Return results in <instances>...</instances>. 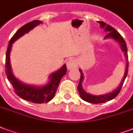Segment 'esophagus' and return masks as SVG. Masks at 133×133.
<instances>
[{
	"mask_svg": "<svg viewBox=\"0 0 133 133\" xmlns=\"http://www.w3.org/2000/svg\"><path fill=\"white\" fill-rule=\"evenodd\" d=\"M77 66V62L74 59H71L68 61L66 63V67L68 70H71L72 69H74Z\"/></svg>",
	"mask_w": 133,
	"mask_h": 133,
	"instance_id": "esophagus-1",
	"label": "esophagus"
}]
</instances>
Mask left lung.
<instances>
[{
    "label": "left lung",
    "instance_id": "obj_1",
    "mask_svg": "<svg viewBox=\"0 0 133 133\" xmlns=\"http://www.w3.org/2000/svg\"><path fill=\"white\" fill-rule=\"evenodd\" d=\"M99 24V26L102 29H104V31L107 32V35L106 36L104 39H108V38H111V39L114 40V41L116 42L118 45H119L120 48L121 49V51L123 52L124 53L125 57V61H126V66H125V73L123 75L121 81L119 85L118 88H116V89L114 90L112 92H109L107 94H103V95H92V94L89 93L85 90L83 88V85H82V83L84 80V75L82 71V70L80 69L79 71L81 72V79H80L79 84L78 85V90L79 92L80 97L83 99V100L86 101L88 102L93 104H99V103H104L105 102L107 101L111 100L113 99H114L117 96L118 93L120 92V90L121 89V88L123 86V84L125 81V78L127 77L128 75V49L126 43L125 42L124 39L123 38V37L121 36L119 33L116 31V30L115 29H114L111 27L109 25L107 24L106 23L104 22H98Z\"/></svg>",
    "mask_w": 133,
    "mask_h": 133
}]
</instances>
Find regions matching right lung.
Segmentation results:
<instances>
[{
	"label": "right lung",
	"mask_w": 133,
	"mask_h": 133,
	"mask_svg": "<svg viewBox=\"0 0 133 133\" xmlns=\"http://www.w3.org/2000/svg\"><path fill=\"white\" fill-rule=\"evenodd\" d=\"M42 23L43 22L40 20L32 21L24 25L18 30L10 41L6 52L5 59V74L9 81L12 85L15 93L24 100L37 104L47 103L55 97L62 78L66 74V64L59 68L58 70L54 71L49 75V81L45 85L40 86L29 85L21 81L13 74L10 64V52L12 44L16 41L22 37L25 34H28L30 31H31L33 29H34L36 26Z\"/></svg>",
	"instance_id": "1"
}]
</instances>
